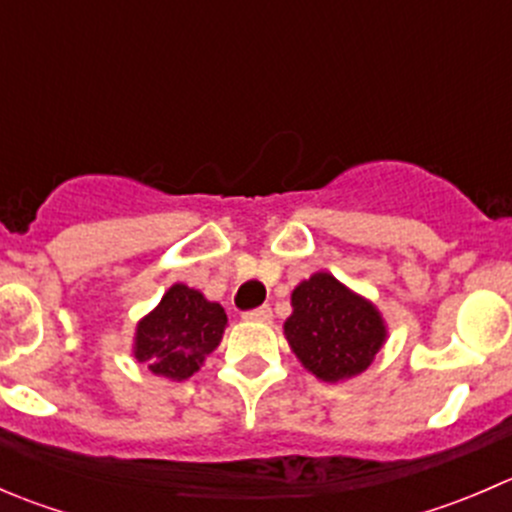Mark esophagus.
<instances>
[{"instance_id": "34e87169", "label": "esophagus", "mask_w": 512, "mask_h": 512, "mask_svg": "<svg viewBox=\"0 0 512 512\" xmlns=\"http://www.w3.org/2000/svg\"><path fill=\"white\" fill-rule=\"evenodd\" d=\"M245 319H252V322H267V319L272 317V309L267 307V304H262V307H255V309H247L245 314H242Z\"/></svg>"}]
</instances>
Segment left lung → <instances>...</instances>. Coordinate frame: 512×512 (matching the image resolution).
<instances>
[{"mask_svg": "<svg viewBox=\"0 0 512 512\" xmlns=\"http://www.w3.org/2000/svg\"><path fill=\"white\" fill-rule=\"evenodd\" d=\"M287 342L297 359L322 381L361 374L386 337L379 312L327 272H317L292 292Z\"/></svg>", "mask_w": 512, "mask_h": 512, "instance_id": "1", "label": "left lung"}]
</instances>
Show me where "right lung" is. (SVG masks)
<instances>
[{
  "mask_svg": "<svg viewBox=\"0 0 512 512\" xmlns=\"http://www.w3.org/2000/svg\"><path fill=\"white\" fill-rule=\"evenodd\" d=\"M225 324L227 314L220 304L208 302L195 289L173 285L138 324L133 352L153 374L188 379L200 369L205 354L218 347Z\"/></svg>",
  "mask_w": 512,
  "mask_h": 512,
  "instance_id": "right-lung-1",
  "label": "right lung"
}]
</instances>
